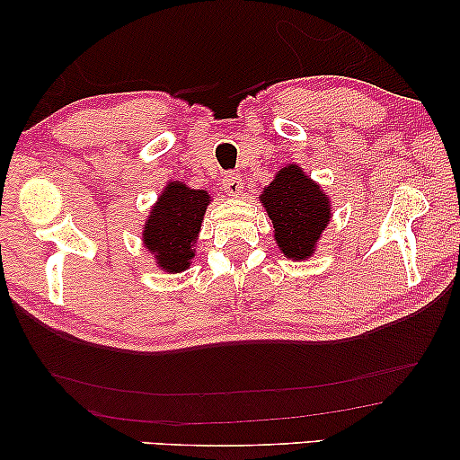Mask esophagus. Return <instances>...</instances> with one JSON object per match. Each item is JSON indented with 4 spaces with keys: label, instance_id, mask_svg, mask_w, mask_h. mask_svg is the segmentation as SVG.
<instances>
[{
    "label": "esophagus",
    "instance_id": "obj_1",
    "mask_svg": "<svg viewBox=\"0 0 460 460\" xmlns=\"http://www.w3.org/2000/svg\"><path fill=\"white\" fill-rule=\"evenodd\" d=\"M224 190L230 194V197H238L243 192V180L238 173H228L224 178Z\"/></svg>",
    "mask_w": 460,
    "mask_h": 460
}]
</instances>
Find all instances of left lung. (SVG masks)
I'll return each mask as SVG.
<instances>
[{"instance_id":"left-lung-1","label":"left lung","mask_w":460,"mask_h":460,"mask_svg":"<svg viewBox=\"0 0 460 460\" xmlns=\"http://www.w3.org/2000/svg\"><path fill=\"white\" fill-rule=\"evenodd\" d=\"M260 203L272 219L276 247L287 260H310L329 226L331 197L297 163H288L276 172L263 188Z\"/></svg>"}]
</instances>
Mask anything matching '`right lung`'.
Instances as JSON below:
<instances>
[{
	"label": "right lung",
	"mask_w": 460,
	"mask_h": 460,
	"mask_svg": "<svg viewBox=\"0 0 460 460\" xmlns=\"http://www.w3.org/2000/svg\"><path fill=\"white\" fill-rule=\"evenodd\" d=\"M211 200L207 190H197L178 180L167 181L142 228V244L153 255L156 268L167 274L190 268L197 253L194 243Z\"/></svg>",
	"instance_id": "1"
}]
</instances>
